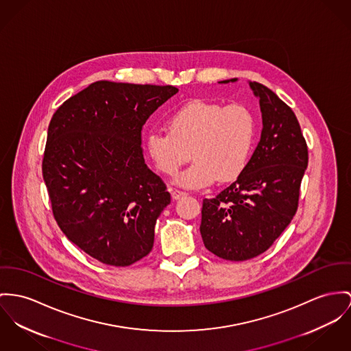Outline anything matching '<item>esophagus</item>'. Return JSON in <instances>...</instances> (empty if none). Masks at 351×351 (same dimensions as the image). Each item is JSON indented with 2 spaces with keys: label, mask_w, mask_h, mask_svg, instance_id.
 Returning a JSON list of instances; mask_svg holds the SVG:
<instances>
[{
  "label": "esophagus",
  "mask_w": 351,
  "mask_h": 351,
  "mask_svg": "<svg viewBox=\"0 0 351 351\" xmlns=\"http://www.w3.org/2000/svg\"><path fill=\"white\" fill-rule=\"evenodd\" d=\"M171 195H172V199H173V200H178V199H182V197L187 196V192L180 191V189H172Z\"/></svg>",
  "instance_id": "34e87169"
}]
</instances>
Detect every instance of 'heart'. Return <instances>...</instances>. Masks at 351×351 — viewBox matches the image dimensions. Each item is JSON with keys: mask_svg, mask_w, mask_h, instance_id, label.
<instances>
[{"mask_svg": "<svg viewBox=\"0 0 351 351\" xmlns=\"http://www.w3.org/2000/svg\"><path fill=\"white\" fill-rule=\"evenodd\" d=\"M168 132L152 131L145 138L147 155L165 176H175L191 156L195 162L178 183L199 189L237 179L247 167L256 136L254 113L243 104L193 100L167 119Z\"/></svg>", "mask_w": 351, "mask_h": 351, "instance_id": "1", "label": "heart"}]
</instances>
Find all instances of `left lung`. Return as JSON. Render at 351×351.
I'll list each match as a JSON object with an SVG mask.
<instances>
[{
    "label": "left lung",
    "mask_w": 351,
    "mask_h": 351,
    "mask_svg": "<svg viewBox=\"0 0 351 351\" xmlns=\"http://www.w3.org/2000/svg\"><path fill=\"white\" fill-rule=\"evenodd\" d=\"M237 81V79L224 80ZM259 99L261 140L238 179L203 200L200 234L216 256L242 262L269 250L295 215L307 144L297 116L271 89L250 82Z\"/></svg>",
    "instance_id": "1"
}]
</instances>
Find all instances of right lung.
Listing matches in <instances>:
<instances>
[{"instance_id":"1","label":"right lung","mask_w":351,"mask_h":351,"mask_svg":"<svg viewBox=\"0 0 351 351\" xmlns=\"http://www.w3.org/2000/svg\"><path fill=\"white\" fill-rule=\"evenodd\" d=\"M179 89L96 81L54 112L43 176L54 219L84 252L125 267L147 256L155 224L171 203L144 162L141 131Z\"/></svg>"}]
</instances>
